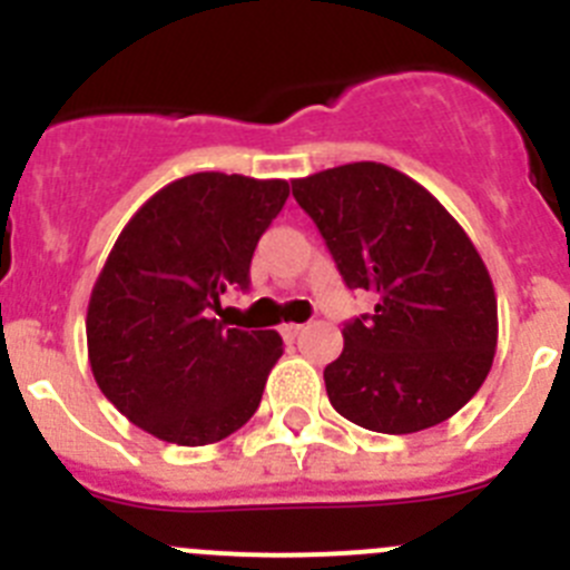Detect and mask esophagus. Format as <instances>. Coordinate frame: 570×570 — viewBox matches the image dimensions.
<instances>
[{
    "instance_id": "esophagus-1",
    "label": "esophagus",
    "mask_w": 570,
    "mask_h": 570,
    "mask_svg": "<svg viewBox=\"0 0 570 570\" xmlns=\"http://www.w3.org/2000/svg\"><path fill=\"white\" fill-rule=\"evenodd\" d=\"M302 331H305V325H299V322H285V325H282V336H285V340H296Z\"/></svg>"
}]
</instances>
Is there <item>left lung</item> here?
Here are the masks:
<instances>
[{
	"label": "left lung",
	"mask_w": 570,
	"mask_h": 570,
	"mask_svg": "<svg viewBox=\"0 0 570 570\" xmlns=\"http://www.w3.org/2000/svg\"><path fill=\"white\" fill-rule=\"evenodd\" d=\"M347 288L371 314L345 322L325 391L345 420L376 434H416L454 416L491 371L497 294L480 250L420 183L382 163L294 179Z\"/></svg>",
	"instance_id": "1"
}]
</instances>
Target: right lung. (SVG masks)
Instances as JSON below:
<instances>
[{"label":"right lung","instance_id":"right-lung-1","mask_svg":"<svg viewBox=\"0 0 570 570\" xmlns=\"http://www.w3.org/2000/svg\"><path fill=\"white\" fill-rule=\"evenodd\" d=\"M285 179L190 174L130 216L88 302L99 391L134 425L176 445H210L254 416L276 331L228 328L219 296L245 291L259 236L288 199Z\"/></svg>","mask_w":570,"mask_h":570}]
</instances>
